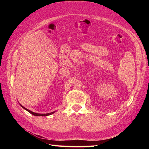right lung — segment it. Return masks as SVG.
Masks as SVG:
<instances>
[{"instance_id":"add662e5","label":"right lung","mask_w":149,"mask_h":149,"mask_svg":"<svg viewBox=\"0 0 149 149\" xmlns=\"http://www.w3.org/2000/svg\"><path fill=\"white\" fill-rule=\"evenodd\" d=\"M20 105L21 106V107H22V108H24V109H25L26 111H27L29 112H30V114H33V115H34V116H49V115H51V114H53L54 112H55V111H54V112H50V113H47V114H38V113H35V112H32V111H30V110H29V109H26V108L24 107L23 106H22V105L20 104Z\"/></svg>"}]
</instances>
